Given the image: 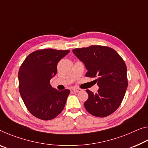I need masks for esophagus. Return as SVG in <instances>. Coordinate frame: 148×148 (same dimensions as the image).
I'll list each match as a JSON object with an SVG mask.
<instances>
[{
  "label": "esophagus",
  "mask_w": 148,
  "mask_h": 148,
  "mask_svg": "<svg viewBox=\"0 0 148 148\" xmlns=\"http://www.w3.org/2000/svg\"><path fill=\"white\" fill-rule=\"evenodd\" d=\"M72 90H73V91H74V92H77V93L80 92V91H81L80 89H79V88H72Z\"/></svg>",
  "instance_id": "1"
}]
</instances>
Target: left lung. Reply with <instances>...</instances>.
<instances>
[{
  "instance_id": "8db88e82",
  "label": "left lung",
  "mask_w": 148,
  "mask_h": 148,
  "mask_svg": "<svg viewBox=\"0 0 148 148\" xmlns=\"http://www.w3.org/2000/svg\"><path fill=\"white\" fill-rule=\"evenodd\" d=\"M72 52L85 65L86 77H97V93L86 90L88 99L84 107L87 111L97 117L111 114L120 106L128 87L125 61L116 51L105 46L91 45Z\"/></svg>"
}]
</instances>
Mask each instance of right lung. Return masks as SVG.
<instances>
[{
	"label": "right lung",
	"mask_w": 148,
	"mask_h": 148,
	"mask_svg": "<svg viewBox=\"0 0 148 148\" xmlns=\"http://www.w3.org/2000/svg\"><path fill=\"white\" fill-rule=\"evenodd\" d=\"M69 50L46 49L29 54L18 72L19 90L28 111L41 120H51L64 109L69 90L58 91L50 84L57 74V64Z\"/></svg>",
	"instance_id": "obj_1"
}]
</instances>
